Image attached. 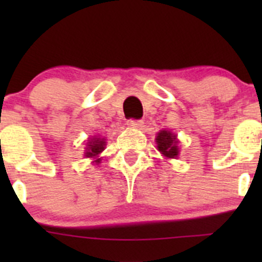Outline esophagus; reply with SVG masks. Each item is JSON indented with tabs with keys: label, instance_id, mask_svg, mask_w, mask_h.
Here are the masks:
<instances>
[{
	"label": "esophagus",
	"instance_id": "obj_1",
	"mask_svg": "<svg viewBox=\"0 0 262 262\" xmlns=\"http://www.w3.org/2000/svg\"><path fill=\"white\" fill-rule=\"evenodd\" d=\"M128 125L132 128H141L143 125V121L139 120V119H130V120H128Z\"/></svg>",
	"mask_w": 262,
	"mask_h": 262
}]
</instances>
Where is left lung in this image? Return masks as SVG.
I'll use <instances>...</instances> for the list:
<instances>
[{"mask_svg": "<svg viewBox=\"0 0 262 262\" xmlns=\"http://www.w3.org/2000/svg\"><path fill=\"white\" fill-rule=\"evenodd\" d=\"M156 142H157L158 150H160L163 156H166V157L168 158L178 157L179 148L176 146L178 142H176V137L173 136V134H171L170 132H160L157 138H156Z\"/></svg>", "mask_w": 262, "mask_h": 262, "instance_id": "1", "label": "left lung"}]
</instances>
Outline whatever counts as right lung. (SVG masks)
Returning <instances> with one entry per match:
<instances>
[{
    "mask_svg": "<svg viewBox=\"0 0 262 262\" xmlns=\"http://www.w3.org/2000/svg\"><path fill=\"white\" fill-rule=\"evenodd\" d=\"M104 146L105 142L104 139L100 138H92L91 141L89 142V147H87V152H86V157H97L99 153H101L104 150ZM101 158H97L95 162L99 163Z\"/></svg>",
    "mask_w": 262,
    "mask_h": 262,
    "instance_id": "add662e5",
    "label": "right lung"
}]
</instances>
